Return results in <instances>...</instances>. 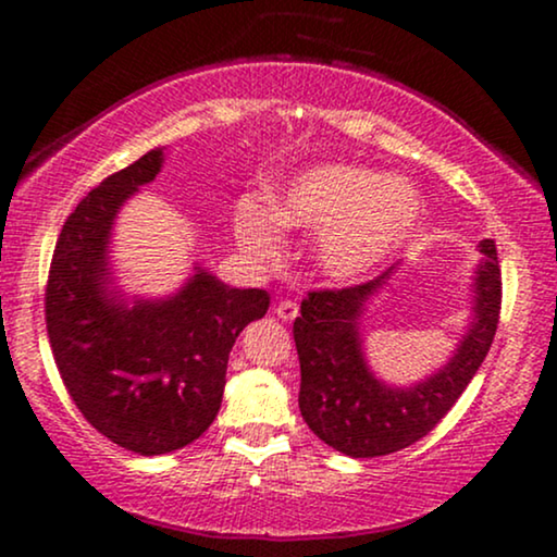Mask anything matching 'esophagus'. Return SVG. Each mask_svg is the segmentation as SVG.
I'll use <instances>...</instances> for the list:
<instances>
[{
    "label": "esophagus",
    "mask_w": 557,
    "mask_h": 557,
    "mask_svg": "<svg viewBox=\"0 0 557 557\" xmlns=\"http://www.w3.org/2000/svg\"><path fill=\"white\" fill-rule=\"evenodd\" d=\"M274 314H277V319H283V322H293L298 317V304L296 300H280L274 306Z\"/></svg>",
    "instance_id": "esophagus-1"
}]
</instances>
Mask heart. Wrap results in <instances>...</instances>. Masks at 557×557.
Here are the masks:
<instances>
[{"instance_id": "b5f03b06", "label": "heart", "mask_w": 557, "mask_h": 557, "mask_svg": "<svg viewBox=\"0 0 557 557\" xmlns=\"http://www.w3.org/2000/svg\"><path fill=\"white\" fill-rule=\"evenodd\" d=\"M421 216L411 183L363 164H317L274 188L270 196H243L235 233L253 259L283 257V230L317 235V261L330 277L359 280L400 251Z\"/></svg>"}]
</instances>
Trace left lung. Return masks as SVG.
Segmentation results:
<instances>
[{"label": "left lung", "instance_id": "obj_1", "mask_svg": "<svg viewBox=\"0 0 557 557\" xmlns=\"http://www.w3.org/2000/svg\"><path fill=\"white\" fill-rule=\"evenodd\" d=\"M484 253L474 280V322L453 359L411 387H389L363 361L359 319L367 300L387 283L389 267L369 283L341 290H311L293 322L300 361V417L330 447L350 458H376L403 450L430 434L456 406L487 356L500 322L503 280L495 240L479 243Z\"/></svg>", "mask_w": 557, "mask_h": 557}]
</instances>
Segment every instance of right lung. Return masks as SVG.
Listing matches in <instances>:
<instances>
[{"mask_svg": "<svg viewBox=\"0 0 557 557\" xmlns=\"http://www.w3.org/2000/svg\"><path fill=\"white\" fill-rule=\"evenodd\" d=\"M162 149L104 177L62 225L49 267L47 332L83 419L138 456L181 450L212 426L235 337L270 309L259 287H230L196 267L164 300L110 290L120 207L162 170Z\"/></svg>", "mask_w": 557, "mask_h": 557, "instance_id": "add662e5", "label": "right lung"}]
</instances>
